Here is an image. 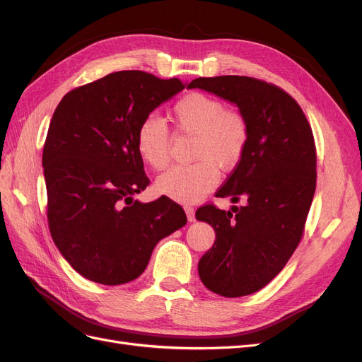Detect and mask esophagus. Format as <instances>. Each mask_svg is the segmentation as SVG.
Masks as SVG:
<instances>
[{
	"label": "esophagus",
	"mask_w": 362,
	"mask_h": 362,
	"mask_svg": "<svg viewBox=\"0 0 362 362\" xmlns=\"http://www.w3.org/2000/svg\"><path fill=\"white\" fill-rule=\"evenodd\" d=\"M185 214H187L189 222H194V210L192 206H185Z\"/></svg>",
	"instance_id": "34e87169"
}]
</instances>
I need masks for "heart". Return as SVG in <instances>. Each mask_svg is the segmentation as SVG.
<instances>
[{
	"label": "heart",
	"instance_id": "heart-1",
	"mask_svg": "<svg viewBox=\"0 0 362 362\" xmlns=\"http://www.w3.org/2000/svg\"><path fill=\"white\" fill-rule=\"evenodd\" d=\"M172 122L178 133L194 136L193 160L177 166L157 180V189L168 198L192 204L202 199L217 184V169L231 170L242 160L249 140L245 116L225 110L216 98L189 93L172 108ZM136 149L148 166L161 170L169 164V133L163 120L148 116L137 128Z\"/></svg>",
	"mask_w": 362,
	"mask_h": 362
}]
</instances>
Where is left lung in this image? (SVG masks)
<instances>
[{"label": "left lung", "mask_w": 362, "mask_h": 362, "mask_svg": "<svg viewBox=\"0 0 362 362\" xmlns=\"http://www.w3.org/2000/svg\"><path fill=\"white\" fill-rule=\"evenodd\" d=\"M201 89L238 107L249 140L217 198L245 206L229 211L204 205L196 218L211 225L216 240L199 259L204 286L225 298L266 287L298 247L315 192V146L302 108L279 87L250 76L196 78Z\"/></svg>", "instance_id": "8db88e82"}]
</instances>
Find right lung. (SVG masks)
I'll use <instances>...</instances> for the list:
<instances>
[{"instance_id":"right-lung-1","label":"right lung","mask_w":362,"mask_h":362,"mask_svg":"<svg viewBox=\"0 0 362 362\" xmlns=\"http://www.w3.org/2000/svg\"><path fill=\"white\" fill-rule=\"evenodd\" d=\"M182 89L178 78L119 71L71 90L54 112L42 156L49 231L86 279L134 281L160 240L187 223L168 196L134 199L149 184L136 149L137 128Z\"/></svg>"}]
</instances>
